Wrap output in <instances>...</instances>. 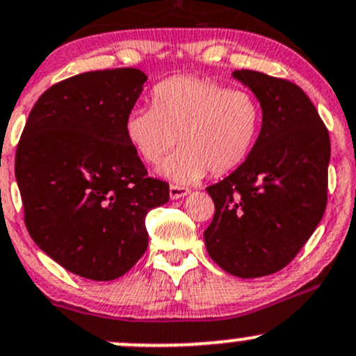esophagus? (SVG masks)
<instances>
[{
    "label": "esophagus",
    "mask_w": 356,
    "mask_h": 356,
    "mask_svg": "<svg viewBox=\"0 0 356 356\" xmlns=\"http://www.w3.org/2000/svg\"><path fill=\"white\" fill-rule=\"evenodd\" d=\"M189 193H191V189L182 188V186H174V184H172L170 188H168V195H170L172 200L184 198V196H188Z\"/></svg>",
    "instance_id": "esophagus-1"
}]
</instances>
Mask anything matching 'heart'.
I'll return each mask as SVG.
<instances>
[{"mask_svg":"<svg viewBox=\"0 0 356 356\" xmlns=\"http://www.w3.org/2000/svg\"><path fill=\"white\" fill-rule=\"evenodd\" d=\"M261 125L251 92L198 77H172L153 89V106H136L125 118V136L139 156L160 163L175 182H196L207 172L224 175L250 156Z\"/></svg>","mask_w":356,"mask_h":356,"instance_id":"b5f03b06","label":"heart"}]
</instances>
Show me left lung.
Masks as SVG:
<instances>
[{
    "mask_svg": "<svg viewBox=\"0 0 356 356\" xmlns=\"http://www.w3.org/2000/svg\"><path fill=\"white\" fill-rule=\"evenodd\" d=\"M232 77L260 102L261 129L250 156L207 188L215 215L203 236L218 267L253 279L284 268L324 217L331 141L296 84L254 70Z\"/></svg>",
    "mask_w": 356,
    "mask_h": 356,
    "instance_id": "8db88e82",
    "label": "left lung"
}]
</instances>
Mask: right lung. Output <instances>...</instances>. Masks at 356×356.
Listing matches in <instances>:
<instances>
[{"label": "right lung", "mask_w": 356, "mask_h": 356, "mask_svg": "<svg viewBox=\"0 0 356 356\" xmlns=\"http://www.w3.org/2000/svg\"><path fill=\"white\" fill-rule=\"evenodd\" d=\"M146 74L84 72L51 86L31 110L15 177L34 243L68 272L113 281L148 248L145 218L168 201L125 136Z\"/></svg>", "instance_id": "1"}]
</instances>
